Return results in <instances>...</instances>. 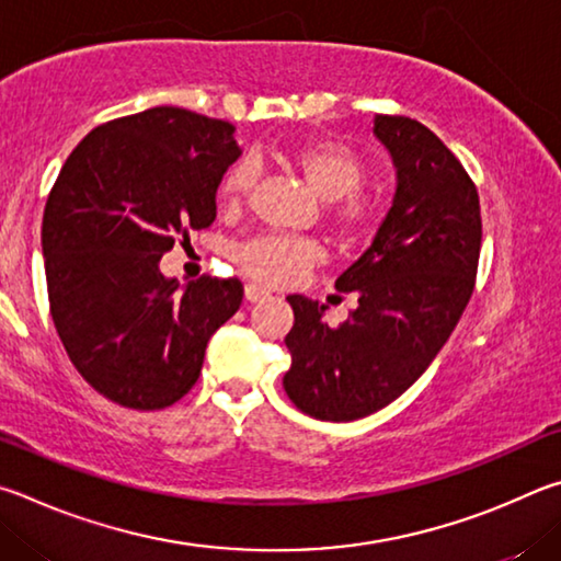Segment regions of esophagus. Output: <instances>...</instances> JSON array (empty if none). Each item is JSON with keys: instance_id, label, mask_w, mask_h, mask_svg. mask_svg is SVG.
I'll use <instances>...</instances> for the list:
<instances>
[{"instance_id": "34e87169", "label": "esophagus", "mask_w": 561, "mask_h": 561, "mask_svg": "<svg viewBox=\"0 0 561 561\" xmlns=\"http://www.w3.org/2000/svg\"><path fill=\"white\" fill-rule=\"evenodd\" d=\"M243 296H245V300H249V302H259L263 298H268L271 293L265 290V288H261V286H255V283H249V286L243 288Z\"/></svg>"}]
</instances>
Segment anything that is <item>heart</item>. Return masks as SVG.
Wrapping results in <instances>:
<instances>
[{
	"label": "heart",
	"instance_id": "obj_1",
	"mask_svg": "<svg viewBox=\"0 0 561 561\" xmlns=\"http://www.w3.org/2000/svg\"><path fill=\"white\" fill-rule=\"evenodd\" d=\"M293 164L322 202H328V224L340 241H357L375 229L379 204L362 194L367 167L359 157L337 142H312L293 154ZM259 170L253 160L233 162L224 174L219 196L226 204H239L251 194ZM233 261L243 273L263 286H288L320 263L322 251L316 241L286 233H261L233 249Z\"/></svg>",
	"mask_w": 561,
	"mask_h": 561
}]
</instances>
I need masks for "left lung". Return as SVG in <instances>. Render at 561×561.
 <instances>
[{"instance_id":"obj_1","label":"left lung","mask_w":561,"mask_h":561,"mask_svg":"<svg viewBox=\"0 0 561 561\" xmlns=\"http://www.w3.org/2000/svg\"><path fill=\"white\" fill-rule=\"evenodd\" d=\"M377 140L397 167V192L369 249L335 288L357 308L340 328L328 306L288 296L293 404L322 421H355L385 409L424 375L473 296L480 202L463 164L419 121L377 115Z\"/></svg>"}]
</instances>
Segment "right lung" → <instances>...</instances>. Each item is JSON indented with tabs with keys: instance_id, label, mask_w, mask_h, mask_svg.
Masks as SVG:
<instances>
[{
	"instance_id": "add662e5",
	"label": "right lung",
	"mask_w": 561,
	"mask_h": 561,
	"mask_svg": "<svg viewBox=\"0 0 561 561\" xmlns=\"http://www.w3.org/2000/svg\"><path fill=\"white\" fill-rule=\"evenodd\" d=\"M241 147L233 125L160 105L88 133L46 199L42 249L58 337L88 385L125 409L172 407L241 306L239 278L184 290L160 259L211 226Z\"/></svg>"
}]
</instances>
